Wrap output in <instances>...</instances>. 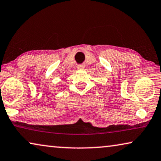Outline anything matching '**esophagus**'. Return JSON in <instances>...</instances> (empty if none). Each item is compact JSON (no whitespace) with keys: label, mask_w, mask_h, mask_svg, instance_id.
<instances>
[{"label":"esophagus","mask_w":161,"mask_h":161,"mask_svg":"<svg viewBox=\"0 0 161 161\" xmlns=\"http://www.w3.org/2000/svg\"><path fill=\"white\" fill-rule=\"evenodd\" d=\"M84 67H85V66L83 64H79L77 66V68H78V69H84Z\"/></svg>","instance_id":"obj_1"}]
</instances>
